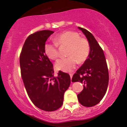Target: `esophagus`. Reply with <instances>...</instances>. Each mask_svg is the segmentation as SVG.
<instances>
[{
	"mask_svg": "<svg viewBox=\"0 0 127 127\" xmlns=\"http://www.w3.org/2000/svg\"><path fill=\"white\" fill-rule=\"evenodd\" d=\"M69 75H70V78L72 79V76H73V73H69Z\"/></svg>",
	"mask_w": 127,
	"mask_h": 127,
	"instance_id": "1",
	"label": "esophagus"
}]
</instances>
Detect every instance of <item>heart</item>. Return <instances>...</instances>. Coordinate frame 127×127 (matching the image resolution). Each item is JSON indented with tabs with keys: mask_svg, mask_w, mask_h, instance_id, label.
<instances>
[{
	"mask_svg": "<svg viewBox=\"0 0 127 127\" xmlns=\"http://www.w3.org/2000/svg\"><path fill=\"white\" fill-rule=\"evenodd\" d=\"M55 43H46L44 52L47 57L55 60L59 57L58 46H67V57L59 60L55 63L58 70L64 72H71L76 65L85 62L90 53V45L87 39L81 37L78 33L65 31L55 36Z\"/></svg>",
	"mask_w": 127,
	"mask_h": 127,
	"instance_id": "obj_1",
	"label": "heart"
}]
</instances>
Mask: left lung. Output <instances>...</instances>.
Returning <instances> with one entry per match:
<instances>
[{"label": "left lung", "instance_id": "obj_1", "mask_svg": "<svg viewBox=\"0 0 127 127\" xmlns=\"http://www.w3.org/2000/svg\"><path fill=\"white\" fill-rule=\"evenodd\" d=\"M85 34L90 45V53L76 73L72 82L84 84V89L78 94L79 103L85 107H92L100 103L107 89L109 72L104 52L94 36L88 30L78 27Z\"/></svg>", "mask_w": 127, "mask_h": 127}]
</instances>
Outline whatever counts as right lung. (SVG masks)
I'll use <instances>...</instances> for the list:
<instances>
[{"label": "right lung", "mask_w": 127, "mask_h": 127, "mask_svg": "<svg viewBox=\"0 0 127 127\" xmlns=\"http://www.w3.org/2000/svg\"><path fill=\"white\" fill-rule=\"evenodd\" d=\"M53 31L41 30L29 36L20 56L21 77L32 103L41 110L54 111L63 104L64 94L70 84L68 73L54 76L52 63L44 52L45 42Z\"/></svg>", "instance_id": "1"}]
</instances>
